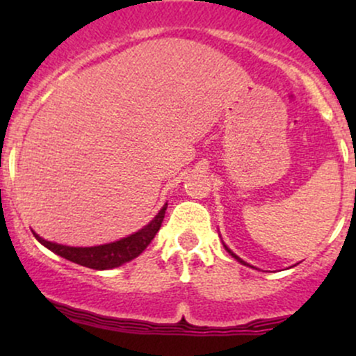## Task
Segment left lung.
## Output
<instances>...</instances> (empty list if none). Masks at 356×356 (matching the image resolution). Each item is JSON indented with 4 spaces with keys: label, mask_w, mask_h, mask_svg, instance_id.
Instances as JSON below:
<instances>
[{
    "label": "left lung",
    "mask_w": 356,
    "mask_h": 356,
    "mask_svg": "<svg viewBox=\"0 0 356 356\" xmlns=\"http://www.w3.org/2000/svg\"><path fill=\"white\" fill-rule=\"evenodd\" d=\"M226 249H227V248H226ZM227 251H229V249H227ZM229 252H231V251H229ZM231 256H232V257H236V259H238V261H241V263H243V264H246V263H244V261H243V259H241V257H238V256H236V254H234V252H231Z\"/></svg>",
    "instance_id": "1"
}]
</instances>
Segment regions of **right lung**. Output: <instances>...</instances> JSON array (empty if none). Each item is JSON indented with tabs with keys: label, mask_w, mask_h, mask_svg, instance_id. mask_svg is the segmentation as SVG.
Returning a JSON list of instances; mask_svg holds the SVG:
<instances>
[{
	"label": "right lung",
	"mask_w": 356,
	"mask_h": 356,
	"mask_svg": "<svg viewBox=\"0 0 356 356\" xmlns=\"http://www.w3.org/2000/svg\"><path fill=\"white\" fill-rule=\"evenodd\" d=\"M167 204L159 211V214L150 220L149 224L140 229L136 234L129 236L115 243L104 244V246H93V248H72L63 246V244L50 243V241L40 238L36 232H33L35 238L48 248L50 251L55 252L65 259L72 261V263L80 264V266L90 268V269H112L117 266H122L124 263H129L134 257L140 254L144 249L149 246L150 241L155 238L157 231L161 229V224L164 220Z\"/></svg>",
	"instance_id": "obj_1"
}]
</instances>
